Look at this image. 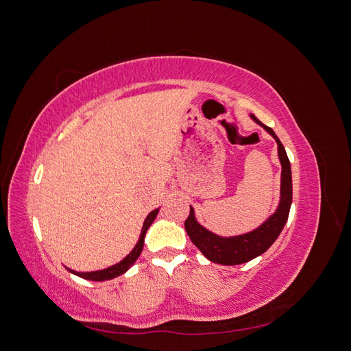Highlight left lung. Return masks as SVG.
I'll return each instance as SVG.
<instances>
[{"label": "left lung", "mask_w": 351, "mask_h": 351, "mask_svg": "<svg viewBox=\"0 0 351 351\" xmlns=\"http://www.w3.org/2000/svg\"><path fill=\"white\" fill-rule=\"evenodd\" d=\"M252 119L261 124L267 130L278 145V156L281 161V199L280 205L261 227L253 230L247 234H241L236 237H219L214 232L208 231L202 227L195 218V210L190 208V214L184 221V228L190 240L193 241L195 246L202 252L205 258L210 262L221 265H240L254 259L259 254L267 252L272 243L278 239L280 232L282 231L287 219H289L291 199H293V184H291V167L289 156L277 134L274 133L271 127L262 124L256 117L250 115Z\"/></svg>", "instance_id": "obj_1"}]
</instances>
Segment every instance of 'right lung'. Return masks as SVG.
<instances>
[{
    "label": "right lung",
    "instance_id": "right-lung-1",
    "mask_svg": "<svg viewBox=\"0 0 351 351\" xmlns=\"http://www.w3.org/2000/svg\"><path fill=\"white\" fill-rule=\"evenodd\" d=\"M158 215V209L152 210L149 215L146 217L145 222H143V227H142V232H141V237H139V241H137V244L134 246V249L127 254V256L119 262L112 265V267L107 268V269H101V271H93V272H76L73 269H69L70 272H73L74 275H77V277L80 278H84V280H90V281H105V280H111V278H115L119 277V275L124 274L127 269H129L132 265L136 262V259L141 256V253L143 250V243H145V234L147 228L151 227V224L154 222L155 217Z\"/></svg>",
    "mask_w": 351,
    "mask_h": 351
}]
</instances>
